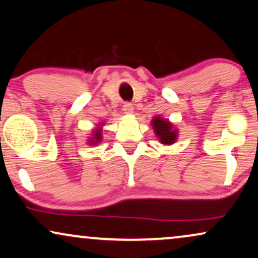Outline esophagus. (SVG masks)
<instances>
[{
    "label": "esophagus",
    "instance_id": "esophagus-1",
    "mask_svg": "<svg viewBox=\"0 0 258 258\" xmlns=\"http://www.w3.org/2000/svg\"><path fill=\"white\" fill-rule=\"evenodd\" d=\"M133 105L132 103H130V102H126V103H123V106H122V110H123V113L125 114H132L133 113Z\"/></svg>",
    "mask_w": 258,
    "mask_h": 258
}]
</instances>
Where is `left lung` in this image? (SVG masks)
<instances>
[{"label": "left lung", "instance_id": "left-lung-1", "mask_svg": "<svg viewBox=\"0 0 258 258\" xmlns=\"http://www.w3.org/2000/svg\"><path fill=\"white\" fill-rule=\"evenodd\" d=\"M152 127L162 144H174L175 140L177 139V130H175L168 120L161 116H156L152 120Z\"/></svg>", "mask_w": 258, "mask_h": 258}]
</instances>
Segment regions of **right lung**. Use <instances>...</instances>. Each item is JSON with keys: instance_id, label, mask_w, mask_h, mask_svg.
I'll return each mask as SVG.
<instances>
[{"instance_id": "1", "label": "right lung", "mask_w": 258, "mask_h": 258, "mask_svg": "<svg viewBox=\"0 0 258 258\" xmlns=\"http://www.w3.org/2000/svg\"><path fill=\"white\" fill-rule=\"evenodd\" d=\"M100 126H102V123H101ZM101 132H102V131H101V127H96L95 131L93 132V137H91V139H89V142H88V143H90L91 145H95L99 142H101V139H102Z\"/></svg>"}]
</instances>
